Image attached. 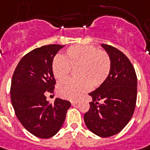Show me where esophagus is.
Wrapping results in <instances>:
<instances>
[{
  "label": "esophagus",
  "instance_id": "esophagus-1",
  "mask_svg": "<svg viewBox=\"0 0 150 150\" xmlns=\"http://www.w3.org/2000/svg\"><path fill=\"white\" fill-rule=\"evenodd\" d=\"M70 103H71V105H76V104L78 103V100H70Z\"/></svg>",
  "mask_w": 150,
  "mask_h": 150
}]
</instances>
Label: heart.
I'll use <instances>...</instances> for the list:
<instances>
[{"instance_id": "heart-1", "label": "heart", "mask_w": 150, "mask_h": 150, "mask_svg": "<svg viewBox=\"0 0 150 150\" xmlns=\"http://www.w3.org/2000/svg\"><path fill=\"white\" fill-rule=\"evenodd\" d=\"M75 69L76 78L59 83L58 94L65 99H76L90 88H98L109 77L111 59L109 54L92 45H76L65 51L62 57L55 56L51 70L54 78L63 80Z\"/></svg>"}]
</instances>
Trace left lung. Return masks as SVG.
Returning a JSON list of instances; mask_svg holds the SVG:
<instances>
[{
    "mask_svg": "<svg viewBox=\"0 0 150 150\" xmlns=\"http://www.w3.org/2000/svg\"><path fill=\"white\" fill-rule=\"evenodd\" d=\"M111 59V70L105 82L89 94L90 110L84 115L87 128L100 137L121 131L131 120L137 100V76L130 60L112 45L102 44Z\"/></svg>",
    "mask_w": 150,
    "mask_h": 150,
    "instance_id": "obj_1",
    "label": "left lung"
}]
</instances>
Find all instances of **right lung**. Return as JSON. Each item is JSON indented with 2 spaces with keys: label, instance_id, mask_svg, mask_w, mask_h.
Listing matches in <instances>:
<instances>
[{
  "label": "right lung",
  "instance_id": "1",
  "mask_svg": "<svg viewBox=\"0 0 150 150\" xmlns=\"http://www.w3.org/2000/svg\"><path fill=\"white\" fill-rule=\"evenodd\" d=\"M64 46L47 45L30 51L20 60L11 80V99L16 115L26 130L41 139L59 131L70 107V101L59 98L49 104L45 96L54 92L51 65Z\"/></svg>",
  "mask_w": 150,
  "mask_h": 150
}]
</instances>
